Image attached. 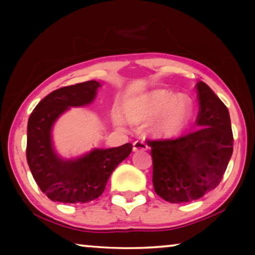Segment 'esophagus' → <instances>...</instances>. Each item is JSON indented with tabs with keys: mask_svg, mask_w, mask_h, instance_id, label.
I'll list each match as a JSON object with an SVG mask.
<instances>
[{
	"mask_svg": "<svg viewBox=\"0 0 255 255\" xmlns=\"http://www.w3.org/2000/svg\"><path fill=\"white\" fill-rule=\"evenodd\" d=\"M148 146L145 144L144 141L141 140H137L133 142V151L137 152V151H145V149H147Z\"/></svg>",
	"mask_w": 255,
	"mask_h": 255,
	"instance_id": "obj_1",
	"label": "esophagus"
}]
</instances>
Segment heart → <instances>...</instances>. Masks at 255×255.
Listing matches in <instances>:
<instances>
[{
    "label": "heart",
    "instance_id": "heart-1",
    "mask_svg": "<svg viewBox=\"0 0 255 255\" xmlns=\"http://www.w3.org/2000/svg\"><path fill=\"white\" fill-rule=\"evenodd\" d=\"M137 121H154L153 134L159 138H172L181 133L193 117L194 106L190 100L180 94L165 89L138 97L128 110Z\"/></svg>",
    "mask_w": 255,
    "mask_h": 255
}]
</instances>
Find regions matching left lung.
Listing matches in <instances>:
<instances>
[{
	"mask_svg": "<svg viewBox=\"0 0 255 255\" xmlns=\"http://www.w3.org/2000/svg\"><path fill=\"white\" fill-rule=\"evenodd\" d=\"M196 130L169 140L147 141L153 187L170 203L203 197L221 182L233 152L231 120L225 104L204 82H197Z\"/></svg>",
	"mask_w": 255,
	"mask_h": 255,
	"instance_id": "left-lung-1",
	"label": "left lung"
}]
</instances>
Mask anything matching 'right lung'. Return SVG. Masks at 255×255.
<instances>
[{
	"label": "right lung",
	"instance_id": "add662e5",
	"mask_svg": "<svg viewBox=\"0 0 255 255\" xmlns=\"http://www.w3.org/2000/svg\"><path fill=\"white\" fill-rule=\"evenodd\" d=\"M101 83L95 80L54 90L40 101L27 122L26 159L40 190L53 202L87 203L103 194L115 168L130 155L132 144L93 148L75 158H62L54 147L53 127L69 108L95 100Z\"/></svg>",
	"mask_w": 255,
	"mask_h": 255
}]
</instances>
